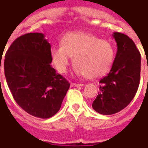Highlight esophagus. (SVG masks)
Masks as SVG:
<instances>
[{
	"mask_svg": "<svg viewBox=\"0 0 148 148\" xmlns=\"http://www.w3.org/2000/svg\"><path fill=\"white\" fill-rule=\"evenodd\" d=\"M71 86L73 87H79V86H83V84H81V83H72Z\"/></svg>",
	"mask_w": 148,
	"mask_h": 148,
	"instance_id": "34e87169",
	"label": "esophagus"
}]
</instances>
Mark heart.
<instances>
[{"mask_svg":"<svg viewBox=\"0 0 148 148\" xmlns=\"http://www.w3.org/2000/svg\"><path fill=\"white\" fill-rule=\"evenodd\" d=\"M50 56L58 73H66L74 56L77 75L97 79L106 75L113 66L115 51L110 42L83 32H67L61 45L51 48Z\"/></svg>","mask_w":148,"mask_h":148,"instance_id":"b5f03b06","label":"heart"}]
</instances>
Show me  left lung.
<instances>
[{
  "instance_id": "left-lung-1",
  "label": "left lung",
  "mask_w": 148,
  "mask_h": 148,
  "mask_svg": "<svg viewBox=\"0 0 148 148\" xmlns=\"http://www.w3.org/2000/svg\"><path fill=\"white\" fill-rule=\"evenodd\" d=\"M117 51L110 73L100 79L99 92L92 106L97 113L111 115L124 109L134 99L140 84L141 56L127 35L113 32Z\"/></svg>"
}]
</instances>
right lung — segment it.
I'll use <instances>...</instances> for the list:
<instances>
[{"label": "right lung", "mask_w": 148, "mask_h": 148, "mask_svg": "<svg viewBox=\"0 0 148 148\" xmlns=\"http://www.w3.org/2000/svg\"><path fill=\"white\" fill-rule=\"evenodd\" d=\"M51 45L42 33L18 37L7 51L4 69L16 103L36 117L58 113L70 83L51 66Z\"/></svg>", "instance_id": "add662e5"}]
</instances>
